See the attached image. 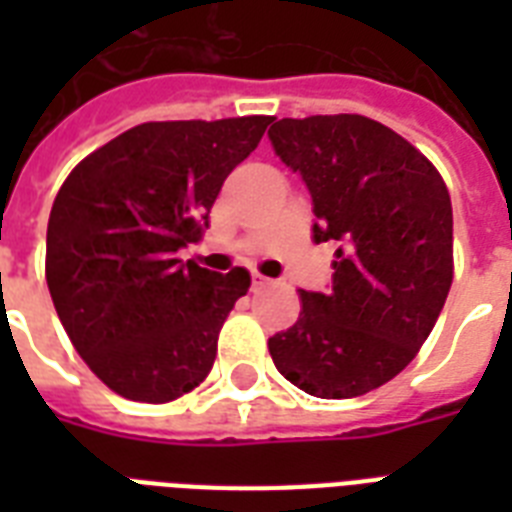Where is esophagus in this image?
Segmentation results:
<instances>
[{"label":"esophagus","instance_id":"34e87169","mask_svg":"<svg viewBox=\"0 0 512 512\" xmlns=\"http://www.w3.org/2000/svg\"><path fill=\"white\" fill-rule=\"evenodd\" d=\"M271 284V279H265L263 273H252V289H263Z\"/></svg>","mask_w":512,"mask_h":512}]
</instances>
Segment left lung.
Returning <instances> with one entry per match:
<instances>
[{
	"label": "left lung",
	"mask_w": 512,
	"mask_h": 512,
	"mask_svg": "<svg viewBox=\"0 0 512 512\" xmlns=\"http://www.w3.org/2000/svg\"><path fill=\"white\" fill-rule=\"evenodd\" d=\"M271 146L313 201V241H335L329 292H305L268 340L276 369L316 398H353L404 369L452 287V199L438 170L358 114L279 119Z\"/></svg>",
	"instance_id": "8db88e82"
}]
</instances>
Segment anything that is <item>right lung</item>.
<instances>
[{"label":"right lung","mask_w":512,"mask_h":512,"mask_svg":"<svg viewBox=\"0 0 512 512\" xmlns=\"http://www.w3.org/2000/svg\"><path fill=\"white\" fill-rule=\"evenodd\" d=\"M271 116L146 122L98 148L60 185L47 223V287L76 353L130 401L167 404L217 356L249 273H215L177 249L201 241L209 209Z\"/></svg>","instance_id":"right-lung-1"}]
</instances>
